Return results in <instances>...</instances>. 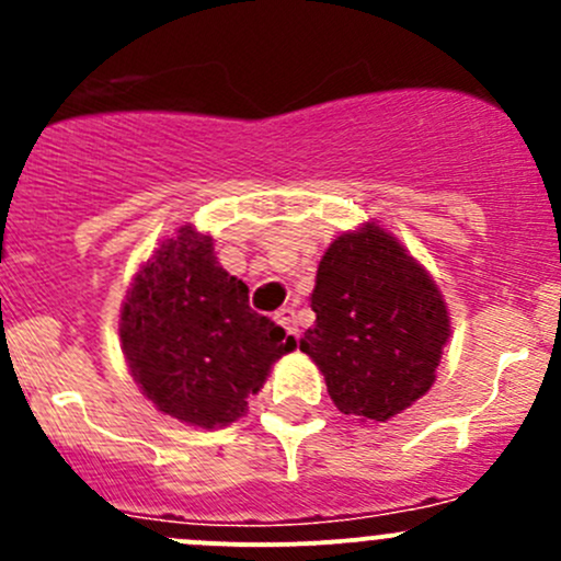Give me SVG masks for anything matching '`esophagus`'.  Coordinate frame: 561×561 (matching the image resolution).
<instances>
[{
  "label": "esophagus",
  "mask_w": 561,
  "mask_h": 561,
  "mask_svg": "<svg viewBox=\"0 0 561 561\" xmlns=\"http://www.w3.org/2000/svg\"><path fill=\"white\" fill-rule=\"evenodd\" d=\"M274 320L279 322L282 328H285V331H287V336L298 339V322H296V312H293L290 307H287V309H279V312L274 314Z\"/></svg>",
  "instance_id": "esophagus-1"
}]
</instances>
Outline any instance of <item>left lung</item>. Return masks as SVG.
I'll return each mask as SVG.
<instances>
[{"instance_id":"left-lung-1","label":"left lung","mask_w":561,"mask_h":561,"mask_svg":"<svg viewBox=\"0 0 561 561\" xmlns=\"http://www.w3.org/2000/svg\"><path fill=\"white\" fill-rule=\"evenodd\" d=\"M312 312L301 350L339 412L388 421L432 388L450 336L448 309L432 276L382 228L366 225L328 247Z\"/></svg>"}]
</instances>
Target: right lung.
<instances>
[{"label": "right lung", "mask_w": 561, "mask_h": 561, "mask_svg": "<svg viewBox=\"0 0 561 561\" xmlns=\"http://www.w3.org/2000/svg\"><path fill=\"white\" fill-rule=\"evenodd\" d=\"M129 371L168 415L214 428L244 415L296 339L252 312L249 287L186 225L135 276L118 322Z\"/></svg>", "instance_id": "obj_1"}]
</instances>
